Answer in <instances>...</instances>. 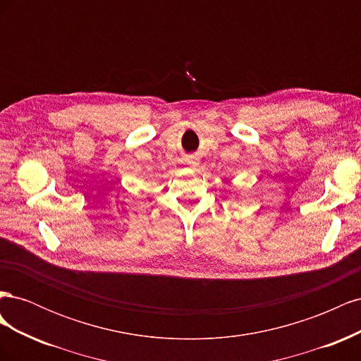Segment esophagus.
Here are the masks:
<instances>
[{"label":"esophagus","mask_w":361,"mask_h":361,"mask_svg":"<svg viewBox=\"0 0 361 361\" xmlns=\"http://www.w3.org/2000/svg\"><path fill=\"white\" fill-rule=\"evenodd\" d=\"M185 161H187V164H188V166H192V167H195V166H197V159H195L194 157H188L187 159H185Z\"/></svg>","instance_id":"esophagus-1"}]
</instances>
